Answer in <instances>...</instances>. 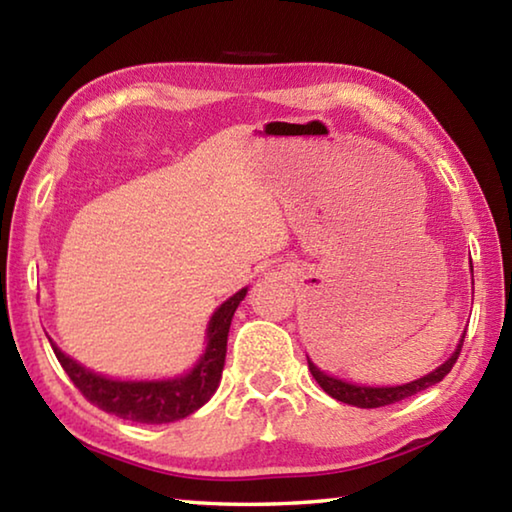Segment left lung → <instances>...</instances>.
I'll return each mask as SVG.
<instances>
[{
  "label": "left lung",
  "mask_w": 512,
  "mask_h": 512,
  "mask_svg": "<svg viewBox=\"0 0 512 512\" xmlns=\"http://www.w3.org/2000/svg\"><path fill=\"white\" fill-rule=\"evenodd\" d=\"M463 341H465V334L461 336V343H458L456 352L449 357L443 366L436 368L429 375H424L420 379L411 381V384H402V386H359V384H350V381H343V379H336V377H329L325 375L323 370H318L314 363H309V370L314 379L320 384V388L327 395H332L334 400L345 402V404H352V406H359V409H379V406H388V404H395V402H402L406 397H411L420 391H427L429 386L438 384V381H443V377L447 375L449 370L454 368V363L458 359V354H461L463 348Z\"/></svg>",
  "instance_id": "1"
}]
</instances>
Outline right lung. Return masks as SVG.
<instances>
[{
	"mask_svg": "<svg viewBox=\"0 0 512 512\" xmlns=\"http://www.w3.org/2000/svg\"><path fill=\"white\" fill-rule=\"evenodd\" d=\"M248 289L237 291L223 305L214 311L207 325V348L201 361L196 363L192 372L176 379L162 381H117L101 375H94L81 363L69 359L67 354L51 343L56 359L79 388L81 395L90 404L99 406L101 411L117 415V418L144 422V424H164L183 420L187 415L201 409L210 400L216 388H219L225 348H228V332L232 316L239 302L246 298Z\"/></svg>",
	"mask_w": 512,
	"mask_h": 512,
	"instance_id": "obj_1",
	"label": "right lung"
}]
</instances>
